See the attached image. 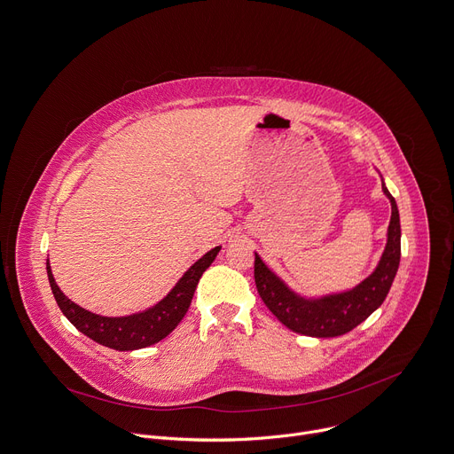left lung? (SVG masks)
Returning <instances> with one entry per match:
<instances>
[{
	"label": "left lung",
	"mask_w": 454,
	"mask_h": 454,
	"mask_svg": "<svg viewBox=\"0 0 454 454\" xmlns=\"http://www.w3.org/2000/svg\"><path fill=\"white\" fill-rule=\"evenodd\" d=\"M382 191L391 204V220L384 253L359 285L349 290L307 297L292 290L254 253V281L267 309L292 332L310 337H337L366 321L382 303L391 288L400 263V216L396 201L384 180Z\"/></svg>",
	"instance_id": "8db88e82"
}]
</instances>
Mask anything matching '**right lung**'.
<instances>
[{
    "mask_svg": "<svg viewBox=\"0 0 454 454\" xmlns=\"http://www.w3.org/2000/svg\"><path fill=\"white\" fill-rule=\"evenodd\" d=\"M220 248L222 247L211 248L209 253H206L198 262H194L178 279V283L169 290V294L164 299H160L157 305L149 307L142 312L121 316V317L98 316L74 303V301L68 299L58 286L48 260H46V274H48L50 288H52V294L58 301L61 312L81 333L112 349L131 351V349H140L162 340L178 326V323L184 319L185 312L189 310V305L201 274L211 267L216 254L220 253Z\"/></svg>",
    "mask_w": 454,
    "mask_h": 454,
    "instance_id": "obj_1",
    "label": "right lung"
}]
</instances>
